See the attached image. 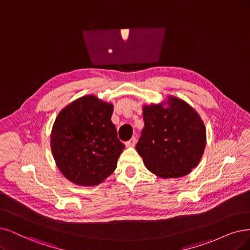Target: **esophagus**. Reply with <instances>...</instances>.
Listing matches in <instances>:
<instances>
[{
	"label": "esophagus",
	"mask_w": 250,
	"mask_h": 250,
	"mask_svg": "<svg viewBox=\"0 0 250 250\" xmlns=\"http://www.w3.org/2000/svg\"><path fill=\"white\" fill-rule=\"evenodd\" d=\"M136 142H137L136 137H133L131 140H128L127 142H125V146L126 147H134L136 145Z\"/></svg>",
	"instance_id": "1"
}]
</instances>
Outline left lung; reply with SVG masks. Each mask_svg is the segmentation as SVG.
<instances>
[{"label": "left lung", "mask_w": 250, "mask_h": 250, "mask_svg": "<svg viewBox=\"0 0 250 250\" xmlns=\"http://www.w3.org/2000/svg\"><path fill=\"white\" fill-rule=\"evenodd\" d=\"M143 119L136 149L147 169L166 179L186 176L197 167L206 146V128L195 109L169 96L167 103L143 106Z\"/></svg>", "instance_id": "1"}]
</instances>
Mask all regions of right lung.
<instances>
[{
  "mask_svg": "<svg viewBox=\"0 0 250 250\" xmlns=\"http://www.w3.org/2000/svg\"><path fill=\"white\" fill-rule=\"evenodd\" d=\"M113 105L87 95L59 113L52 126L50 146L62 174L82 187H95L114 172L125 149L111 122Z\"/></svg>",
  "mask_w": 250,
  "mask_h": 250,
  "instance_id": "right-lung-1",
  "label": "right lung"
}]
</instances>
